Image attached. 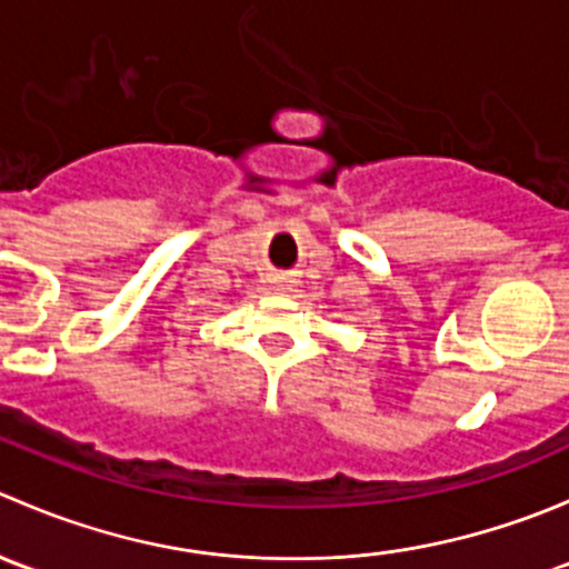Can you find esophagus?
<instances>
[{
	"label": "esophagus",
	"instance_id": "34e87169",
	"mask_svg": "<svg viewBox=\"0 0 569 569\" xmlns=\"http://www.w3.org/2000/svg\"><path fill=\"white\" fill-rule=\"evenodd\" d=\"M272 283H274V291H291V289H295L297 280L289 278V274H274Z\"/></svg>",
	"mask_w": 569,
	"mask_h": 569
}]
</instances>
